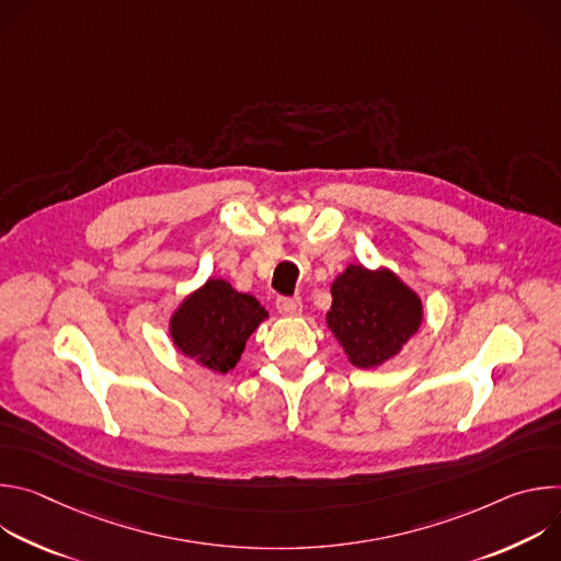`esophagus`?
Segmentation results:
<instances>
[{
  "label": "esophagus",
  "instance_id": "obj_1",
  "mask_svg": "<svg viewBox=\"0 0 561 561\" xmlns=\"http://www.w3.org/2000/svg\"><path fill=\"white\" fill-rule=\"evenodd\" d=\"M275 306L282 314H297L301 312V299L299 297H277Z\"/></svg>",
  "mask_w": 561,
  "mask_h": 561
}]
</instances>
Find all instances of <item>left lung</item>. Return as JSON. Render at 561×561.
I'll return each mask as SVG.
<instances>
[{
	"instance_id": "1",
	"label": "left lung",
	"mask_w": 561,
	"mask_h": 561,
	"mask_svg": "<svg viewBox=\"0 0 561 561\" xmlns=\"http://www.w3.org/2000/svg\"><path fill=\"white\" fill-rule=\"evenodd\" d=\"M329 329L359 368L390 359L420 329L422 301L390 271L348 266L333 288Z\"/></svg>"
}]
</instances>
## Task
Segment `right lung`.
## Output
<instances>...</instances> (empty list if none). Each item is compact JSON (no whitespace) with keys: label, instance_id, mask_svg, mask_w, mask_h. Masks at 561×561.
Segmentation results:
<instances>
[{"label":"right lung","instance_id":"obj_1","mask_svg":"<svg viewBox=\"0 0 561 561\" xmlns=\"http://www.w3.org/2000/svg\"><path fill=\"white\" fill-rule=\"evenodd\" d=\"M266 314L255 297L232 290L224 279H208L173 314L171 335L184 355L228 373Z\"/></svg>","mask_w":561,"mask_h":561}]
</instances>
